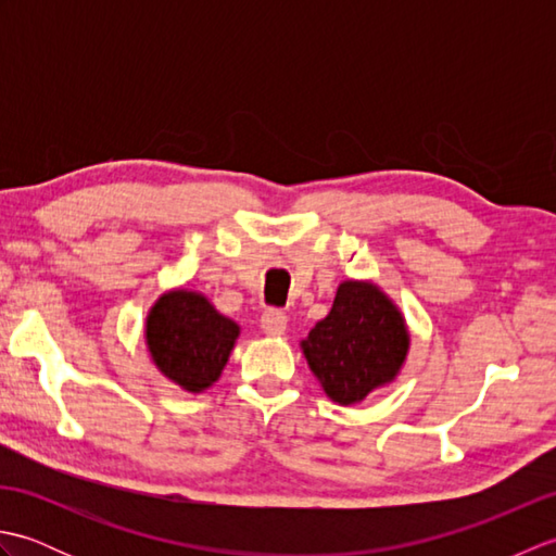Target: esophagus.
I'll use <instances>...</instances> for the list:
<instances>
[{
  "label": "esophagus",
  "mask_w": 556,
  "mask_h": 556,
  "mask_svg": "<svg viewBox=\"0 0 556 556\" xmlns=\"http://www.w3.org/2000/svg\"><path fill=\"white\" fill-rule=\"evenodd\" d=\"M260 327L267 337H281L287 332V315L277 308H267L260 317Z\"/></svg>",
  "instance_id": "esophagus-1"
}]
</instances>
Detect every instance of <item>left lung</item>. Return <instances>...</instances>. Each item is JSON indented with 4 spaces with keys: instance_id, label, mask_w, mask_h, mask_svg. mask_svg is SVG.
<instances>
[{
    "instance_id": "1",
    "label": "left lung",
    "mask_w": 556,
    "mask_h": 556,
    "mask_svg": "<svg viewBox=\"0 0 556 556\" xmlns=\"http://www.w3.org/2000/svg\"><path fill=\"white\" fill-rule=\"evenodd\" d=\"M404 315L370 281L339 285L332 311L301 341L325 394L341 406L356 404L392 382L408 353Z\"/></svg>"
}]
</instances>
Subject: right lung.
<instances>
[{"label": "right lung", "mask_w": 556, "mask_h": 556, "mask_svg": "<svg viewBox=\"0 0 556 556\" xmlns=\"http://www.w3.org/2000/svg\"><path fill=\"white\" fill-rule=\"evenodd\" d=\"M239 337V325L195 291H169L152 305L146 325L150 356L160 372L186 392L219 380Z\"/></svg>", "instance_id": "right-lung-1"}]
</instances>
